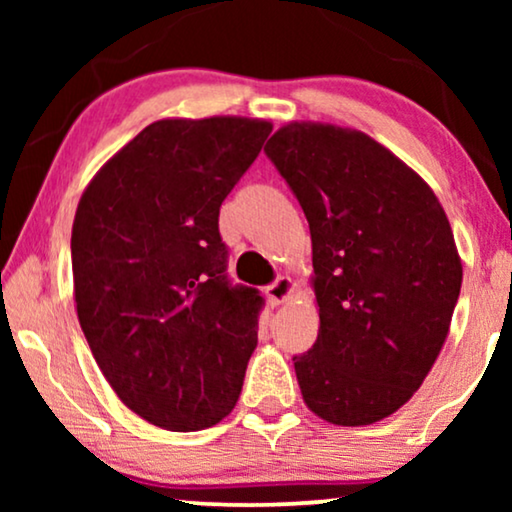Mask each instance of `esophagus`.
Segmentation results:
<instances>
[{"mask_svg": "<svg viewBox=\"0 0 512 512\" xmlns=\"http://www.w3.org/2000/svg\"><path fill=\"white\" fill-rule=\"evenodd\" d=\"M293 293V282L291 277H277L275 282H272L268 289H265V296H268V300L272 305H279L284 303L286 298H289Z\"/></svg>", "mask_w": 512, "mask_h": 512, "instance_id": "obj_1", "label": "esophagus"}]
</instances>
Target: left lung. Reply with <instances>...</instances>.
I'll return each mask as SVG.
<instances>
[{
	"mask_svg": "<svg viewBox=\"0 0 512 512\" xmlns=\"http://www.w3.org/2000/svg\"><path fill=\"white\" fill-rule=\"evenodd\" d=\"M265 156L310 223L319 335L293 356L307 408L340 426L380 422L410 401L450 331L461 291L450 221L363 132L291 123Z\"/></svg>",
	"mask_w": 512,
	"mask_h": 512,
	"instance_id": "1",
	"label": "left lung"
}]
</instances>
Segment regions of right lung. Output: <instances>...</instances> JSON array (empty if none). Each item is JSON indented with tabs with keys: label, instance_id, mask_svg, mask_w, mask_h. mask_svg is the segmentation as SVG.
Here are the masks:
<instances>
[{
	"label": "right lung",
	"instance_id": "add662e5",
	"mask_svg": "<svg viewBox=\"0 0 512 512\" xmlns=\"http://www.w3.org/2000/svg\"><path fill=\"white\" fill-rule=\"evenodd\" d=\"M270 130L235 116L146 125L76 209L83 335L118 398L167 431L207 429L240 398L265 300L228 279L219 209Z\"/></svg>",
	"mask_w": 512,
	"mask_h": 512
}]
</instances>
